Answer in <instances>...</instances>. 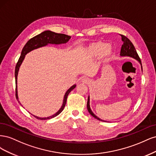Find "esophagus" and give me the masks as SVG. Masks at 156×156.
I'll return each mask as SVG.
<instances>
[{
    "mask_svg": "<svg viewBox=\"0 0 156 156\" xmlns=\"http://www.w3.org/2000/svg\"><path fill=\"white\" fill-rule=\"evenodd\" d=\"M81 82L83 83H89V79L88 78H85V77L81 79Z\"/></svg>",
    "mask_w": 156,
    "mask_h": 156,
    "instance_id": "esophagus-1",
    "label": "esophagus"
}]
</instances>
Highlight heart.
I'll use <instances>...</instances> for the list:
<instances>
[{"mask_svg": "<svg viewBox=\"0 0 156 156\" xmlns=\"http://www.w3.org/2000/svg\"><path fill=\"white\" fill-rule=\"evenodd\" d=\"M111 51L112 48L110 45L102 42H98L90 45L87 48L85 53L88 57L97 58L103 55L107 56L110 55Z\"/></svg>", "mask_w": 156, "mask_h": 156, "instance_id": "1", "label": "heart"}]
</instances>
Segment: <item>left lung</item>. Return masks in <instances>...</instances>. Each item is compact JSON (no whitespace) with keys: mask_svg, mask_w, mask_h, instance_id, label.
Listing matches in <instances>:
<instances>
[{"mask_svg":"<svg viewBox=\"0 0 156 156\" xmlns=\"http://www.w3.org/2000/svg\"><path fill=\"white\" fill-rule=\"evenodd\" d=\"M121 36H122V41L124 42V44H123V45H122L120 55L121 56H129V57H131V58L135 59L136 60H137L139 63L140 64L141 69H142V71H143L142 64H141L140 59L139 58V56L137 53H136L134 45H133V44L131 43V41L128 38H127V37H126L125 36H123V35H121ZM87 109H88V112L93 117H94L95 119H96L99 120L103 121V122H107L105 120L100 119V118L98 117L96 115H94V113L91 110L90 106V96H88V101H87Z\"/></svg>","mask_w":156,"mask_h":156,"instance_id":"obj_1","label":"left lung"}]
</instances>
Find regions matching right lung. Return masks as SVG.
Listing matches in <instances>:
<instances>
[{"label":"right lung","instance_id":"add662e5","mask_svg":"<svg viewBox=\"0 0 156 156\" xmlns=\"http://www.w3.org/2000/svg\"><path fill=\"white\" fill-rule=\"evenodd\" d=\"M71 36L66 35L64 34H58V33H56L54 32H52L51 30H45L43 32L40 33V34L37 35L34 37H33L32 38L29 40L27 41V43L25 45L24 48L22 49L21 56L20 58H19L18 62L16 64V70H15V78H16V99L20 103V104L21 105V103H20V100H19V97H18V92H17V76H18V72L19 70H20V68L21 65L22 64V62L25 59V55L29 53V52L38 49L40 48H42V47H45L49 44L52 45H61V44H66L67 42L70 40ZM75 87H76V84H73V86L71 87L66 92L64 99H63V102L62 105L60 108V109L55 113L54 115L49 116L48 117H39L32 115L34 117H36L37 119L40 120H48L53 119V118L58 115L60 113L63 111L64 108V107L66 105V100L68 94L69 92L73 90Z\"/></svg>","mask_w":156,"mask_h":156}]
</instances>
